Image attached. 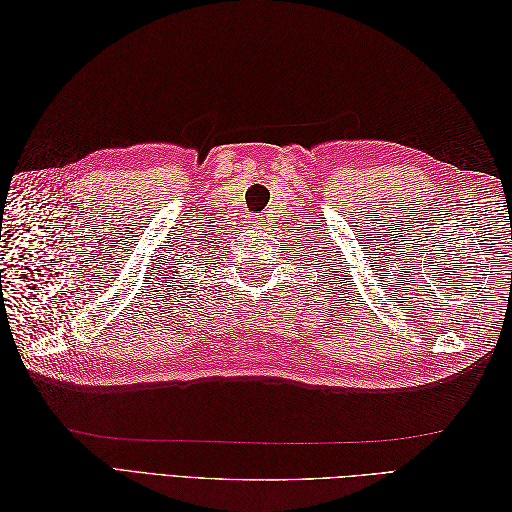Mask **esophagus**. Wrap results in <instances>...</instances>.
Masks as SVG:
<instances>
[{
  "label": "esophagus",
  "instance_id": "34e87169",
  "mask_svg": "<svg viewBox=\"0 0 512 512\" xmlns=\"http://www.w3.org/2000/svg\"><path fill=\"white\" fill-rule=\"evenodd\" d=\"M252 224H254V228H262V230H265V228H267V218H262V215H256Z\"/></svg>",
  "mask_w": 512,
  "mask_h": 512
}]
</instances>
